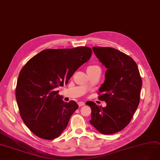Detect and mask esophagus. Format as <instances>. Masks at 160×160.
I'll use <instances>...</instances> for the list:
<instances>
[{"label":"esophagus","instance_id":"esophagus-1","mask_svg":"<svg viewBox=\"0 0 160 160\" xmlns=\"http://www.w3.org/2000/svg\"><path fill=\"white\" fill-rule=\"evenodd\" d=\"M78 105H79V107H81V106L85 105V103L83 102H79L78 103Z\"/></svg>","mask_w":160,"mask_h":160}]
</instances>
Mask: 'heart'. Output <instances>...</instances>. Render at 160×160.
<instances>
[{
	"instance_id": "1",
	"label": "heart",
	"mask_w": 160,
	"mask_h": 160,
	"mask_svg": "<svg viewBox=\"0 0 160 160\" xmlns=\"http://www.w3.org/2000/svg\"><path fill=\"white\" fill-rule=\"evenodd\" d=\"M98 66H96V65H92V66H90L88 68V69H90V68H94V67H96Z\"/></svg>"
}]
</instances>
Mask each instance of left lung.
I'll list each match as a JSON object with an SVG mask.
<instances>
[{
	"label": "left lung",
	"instance_id": "1",
	"mask_svg": "<svg viewBox=\"0 0 160 160\" xmlns=\"http://www.w3.org/2000/svg\"><path fill=\"white\" fill-rule=\"evenodd\" d=\"M93 51L105 68L104 83L99 88L98 99L105 108L93 102L90 122L103 134L121 131L131 121L140 98L142 84L137 64L125 53L111 47H94Z\"/></svg>",
	"mask_w": 160,
	"mask_h": 160
}]
</instances>
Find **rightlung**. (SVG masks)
<instances>
[{
  "label": "right lung",
  "instance_id": "add662e5",
  "mask_svg": "<svg viewBox=\"0 0 160 160\" xmlns=\"http://www.w3.org/2000/svg\"><path fill=\"white\" fill-rule=\"evenodd\" d=\"M92 54L88 47L47 49L22 68L16 88V102L23 122L37 137L55 139L67 127L78 105L73 100L63 102L56 88L67 84Z\"/></svg>",
  "mask_w": 160,
  "mask_h": 160
}]
</instances>
